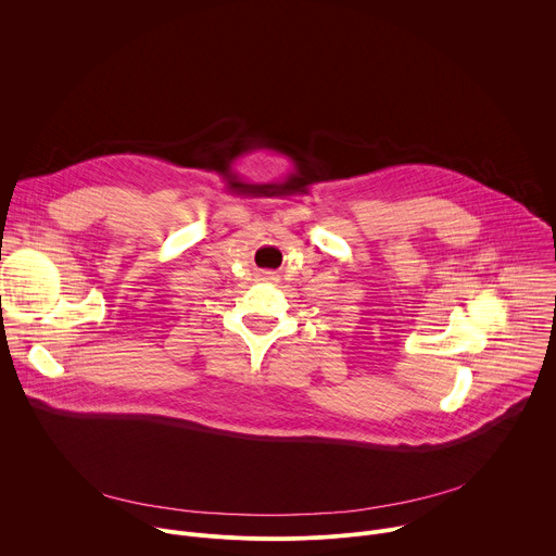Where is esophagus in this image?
<instances>
[{
    "instance_id": "34e87169",
    "label": "esophagus",
    "mask_w": 556,
    "mask_h": 556,
    "mask_svg": "<svg viewBox=\"0 0 556 556\" xmlns=\"http://www.w3.org/2000/svg\"><path fill=\"white\" fill-rule=\"evenodd\" d=\"M260 279H262V281H275V273L264 270V273H260Z\"/></svg>"
}]
</instances>
